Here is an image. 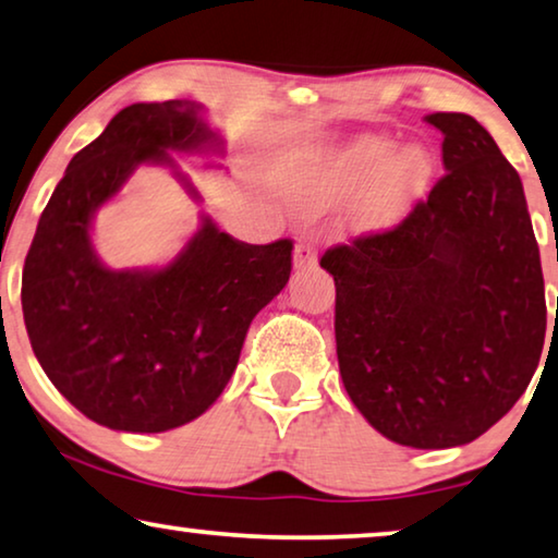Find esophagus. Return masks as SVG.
<instances>
[{"mask_svg":"<svg viewBox=\"0 0 558 558\" xmlns=\"http://www.w3.org/2000/svg\"><path fill=\"white\" fill-rule=\"evenodd\" d=\"M318 263V253L316 247L311 245V242H298L295 250H293V268L295 270H305V268H313V265Z\"/></svg>","mask_w":558,"mask_h":558,"instance_id":"obj_1","label":"esophagus"}]
</instances>
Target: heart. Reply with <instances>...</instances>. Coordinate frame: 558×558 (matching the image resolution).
Listing matches in <instances>:
<instances>
[{"instance_id":"heart-1","label":"heart","mask_w":558,"mask_h":558,"mask_svg":"<svg viewBox=\"0 0 558 558\" xmlns=\"http://www.w3.org/2000/svg\"><path fill=\"white\" fill-rule=\"evenodd\" d=\"M433 179V156L422 144L395 151V138L364 136L326 159L305 163L293 174L303 207L320 209L359 194L354 222L361 230L395 225Z\"/></svg>"}]
</instances>
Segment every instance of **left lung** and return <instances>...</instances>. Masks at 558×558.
I'll use <instances>...</instances> for the list:
<instances>
[{
  "mask_svg": "<svg viewBox=\"0 0 558 558\" xmlns=\"http://www.w3.org/2000/svg\"><path fill=\"white\" fill-rule=\"evenodd\" d=\"M445 177L395 230L320 257L336 354L368 425L397 445L473 442L508 414L546 336L538 242L518 171L468 113H429Z\"/></svg>",
  "mask_w": 558,
  "mask_h": 558,
  "instance_id": "8db88e82",
  "label": "left lung"
}]
</instances>
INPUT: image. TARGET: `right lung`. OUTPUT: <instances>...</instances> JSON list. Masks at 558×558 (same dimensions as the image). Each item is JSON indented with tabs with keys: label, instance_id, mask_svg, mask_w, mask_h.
<instances>
[{
	"label": "right lung",
	"instance_id": "obj_1",
	"mask_svg": "<svg viewBox=\"0 0 558 558\" xmlns=\"http://www.w3.org/2000/svg\"><path fill=\"white\" fill-rule=\"evenodd\" d=\"M222 154L194 100L133 104L68 163L43 211L25 270L22 313L47 379L85 417L121 433H167L222 395L253 318L290 278L293 242L247 245L202 215L163 268L113 270L90 240L96 211L141 163Z\"/></svg>",
	"mask_w": 558,
	"mask_h": 558
}]
</instances>
